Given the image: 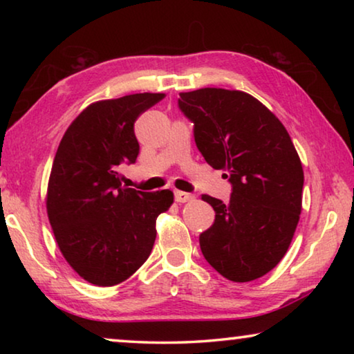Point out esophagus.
<instances>
[{
	"mask_svg": "<svg viewBox=\"0 0 354 354\" xmlns=\"http://www.w3.org/2000/svg\"><path fill=\"white\" fill-rule=\"evenodd\" d=\"M194 198H195V196L192 194H187V192H181V190L175 192V200L178 203H187V201H192Z\"/></svg>",
	"mask_w": 354,
	"mask_h": 354,
	"instance_id": "esophagus-1",
	"label": "esophagus"
}]
</instances>
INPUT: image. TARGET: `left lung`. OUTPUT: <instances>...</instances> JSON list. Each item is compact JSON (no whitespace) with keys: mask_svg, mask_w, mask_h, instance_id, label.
Segmentation results:
<instances>
[{"mask_svg":"<svg viewBox=\"0 0 354 354\" xmlns=\"http://www.w3.org/2000/svg\"><path fill=\"white\" fill-rule=\"evenodd\" d=\"M196 147L232 184L227 203L203 195L215 221L201 253L221 277L248 283L278 266L295 234L303 201L301 160L284 124L241 91L206 87L179 93Z\"/></svg>","mask_w":354,"mask_h":354,"instance_id":"8db88e82","label":"left lung"}]
</instances>
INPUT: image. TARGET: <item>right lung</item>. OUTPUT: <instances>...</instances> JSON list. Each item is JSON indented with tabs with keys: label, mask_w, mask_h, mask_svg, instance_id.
Wrapping results in <instances>:
<instances>
[{
	"label": "right lung",
	"mask_w": 354,
	"mask_h": 354,
	"mask_svg": "<svg viewBox=\"0 0 354 354\" xmlns=\"http://www.w3.org/2000/svg\"><path fill=\"white\" fill-rule=\"evenodd\" d=\"M165 93H134L88 104L65 131L53 160L46 214L57 247L87 283H123L148 259L156 218L173 192L122 185L120 167L136 162L134 123Z\"/></svg>",
	"instance_id": "obj_1"
}]
</instances>
